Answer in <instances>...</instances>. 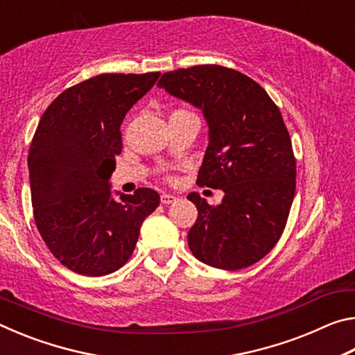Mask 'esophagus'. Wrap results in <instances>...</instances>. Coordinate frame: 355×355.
<instances>
[{
    "mask_svg": "<svg viewBox=\"0 0 355 355\" xmlns=\"http://www.w3.org/2000/svg\"><path fill=\"white\" fill-rule=\"evenodd\" d=\"M175 200H177V197L173 194H167V192L161 194V203H164V205H169V203H173Z\"/></svg>",
    "mask_w": 355,
    "mask_h": 355,
    "instance_id": "esophagus-1",
    "label": "esophagus"
}]
</instances>
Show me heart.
I'll list each match as a JSON object with an SVG mask.
<instances>
[{"instance_id": "1", "label": "heart", "mask_w": 355, "mask_h": 355, "mask_svg": "<svg viewBox=\"0 0 355 355\" xmlns=\"http://www.w3.org/2000/svg\"><path fill=\"white\" fill-rule=\"evenodd\" d=\"M175 112H183V111H175Z\"/></svg>"}]
</instances>
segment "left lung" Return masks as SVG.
<instances>
[{
  "label": "left lung",
  "instance_id": "8db88e82",
  "mask_svg": "<svg viewBox=\"0 0 355 355\" xmlns=\"http://www.w3.org/2000/svg\"><path fill=\"white\" fill-rule=\"evenodd\" d=\"M158 87L199 107L208 147L197 184L224 192L219 205L191 192L199 209L188 233L197 260L236 271L271 250L296 191V159L279 107L260 84L220 65L167 71Z\"/></svg>",
  "mask_w": 355,
  "mask_h": 355
}]
</instances>
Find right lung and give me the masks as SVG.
Returning <instances> with one entry per match:
<instances>
[{
  "label": "right lung",
  "mask_w": 355,
  "mask_h": 355,
  "mask_svg": "<svg viewBox=\"0 0 355 355\" xmlns=\"http://www.w3.org/2000/svg\"><path fill=\"white\" fill-rule=\"evenodd\" d=\"M103 73L65 89L46 107L29 147L34 220L48 249L73 272L100 277L133 254L159 194L116 192L110 178L122 152L127 112L159 78Z\"/></svg>",
  "instance_id": "right-lung-1"
}]
</instances>
